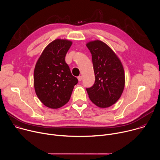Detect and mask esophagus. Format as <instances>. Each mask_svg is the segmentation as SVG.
Listing matches in <instances>:
<instances>
[{"label":"esophagus","mask_w":160,"mask_h":160,"mask_svg":"<svg viewBox=\"0 0 160 160\" xmlns=\"http://www.w3.org/2000/svg\"><path fill=\"white\" fill-rule=\"evenodd\" d=\"M78 81H79V82H81V81H82V76H79V77H78Z\"/></svg>","instance_id":"obj_1"}]
</instances>
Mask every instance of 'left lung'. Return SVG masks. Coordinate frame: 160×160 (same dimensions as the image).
Wrapping results in <instances>:
<instances>
[{
  "label": "left lung",
  "mask_w": 160,
  "mask_h": 160,
  "mask_svg": "<svg viewBox=\"0 0 160 160\" xmlns=\"http://www.w3.org/2000/svg\"><path fill=\"white\" fill-rule=\"evenodd\" d=\"M92 54L95 82L87 88L88 97L100 108H108L121 97L125 87L123 65L112 50L102 41L94 40L87 43Z\"/></svg>",
  "instance_id": "1"
}]
</instances>
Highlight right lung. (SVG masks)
<instances>
[{
    "label": "right lung",
    "instance_id": "1",
    "mask_svg": "<svg viewBox=\"0 0 160 160\" xmlns=\"http://www.w3.org/2000/svg\"><path fill=\"white\" fill-rule=\"evenodd\" d=\"M72 42L56 39L45 48L34 70V87L40 101L57 109L69 101L78 79L72 75L65 56Z\"/></svg>",
    "mask_w": 160,
    "mask_h": 160
}]
</instances>
